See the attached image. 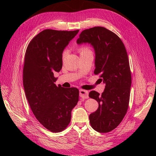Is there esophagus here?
I'll return each mask as SVG.
<instances>
[{
  "label": "esophagus",
  "instance_id": "1",
  "mask_svg": "<svg viewBox=\"0 0 156 156\" xmlns=\"http://www.w3.org/2000/svg\"><path fill=\"white\" fill-rule=\"evenodd\" d=\"M79 96L82 98L87 99L88 98V92L87 90H85L81 89L79 90Z\"/></svg>",
  "mask_w": 156,
  "mask_h": 156
}]
</instances>
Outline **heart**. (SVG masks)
Wrapping results in <instances>:
<instances>
[{
  "label": "heart",
  "mask_w": 156,
  "mask_h": 156,
  "mask_svg": "<svg viewBox=\"0 0 156 156\" xmlns=\"http://www.w3.org/2000/svg\"><path fill=\"white\" fill-rule=\"evenodd\" d=\"M79 51L80 54H82V53H87V52L91 51V50H90V49L88 48V47L85 46V47H81V48H80L79 49ZM66 54H67V51L66 50L64 51L63 53H62V58H64L65 57L66 55Z\"/></svg>",
  "instance_id": "heart-1"
}]
</instances>
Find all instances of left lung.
I'll return each instance as SVG.
<instances>
[{
  "mask_svg": "<svg viewBox=\"0 0 156 156\" xmlns=\"http://www.w3.org/2000/svg\"><path fill=\"white\" fill-rule=\"evenodd\" d=\"M77 43L90 44L96 53L94 74L105 84L101 95L94 90L89 97L96 100L98 109L89 116L92 128L100 133L115 129L129 106L131 74L124 44L114 32L102 27L82 31Z\"/></svg>",
  "mask_w": 156,
  "mask_h": 156,
  "instance_id": "8db88e82",
  "label": "left lung"
}]
</instances>
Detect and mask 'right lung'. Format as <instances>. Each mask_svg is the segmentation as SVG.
<instances>
[{"mask_svg":"<svg viewBox=\"0 0 156 156\" xmlns=\"http://www.w3.org/2000/svg\"><path fill=\"white\" fill-rule=\"evenodd\" d=\"M73 31L46 29L32 38L26 50L23 87L30 107L40 123L53 133L64 130L79 101L77 88L55 84V72L62 67V53L77 34Z\"/></svg>","mask_w":156,"mask_h":156,"instance_id":"add662e5","label":"right lung"}]
</instances>
